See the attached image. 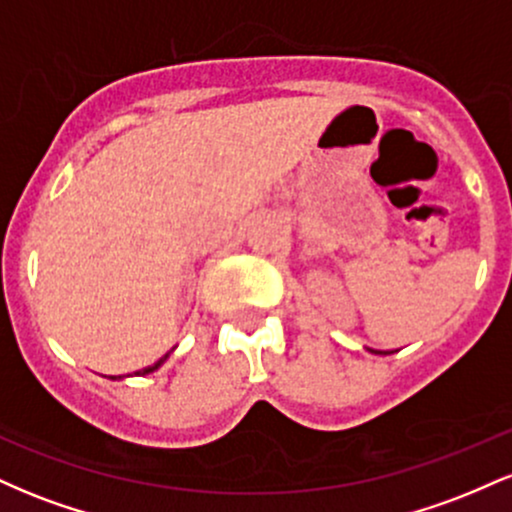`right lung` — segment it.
<instances>
[{"label": "right lung", "instance_id": "obj_1", "mask_svg": "<svg viewBox=\"0 0 512 512\" xmlns=\"http://www.w3.org/2000/svg\"><path fill=\"white\" fill-rule=\"evenodd\" d=\"M166 358H168V354H166V356H163V358H158V361H156V363H154V366H149V368H144V370H142V373H144V375H146V373H154V370H156V368H158V366H161V363H163V361H166ZM113 380H115V378H113Z\"/></svg>", "mask_w": 512, "mask_h": 512}]
</instances>
